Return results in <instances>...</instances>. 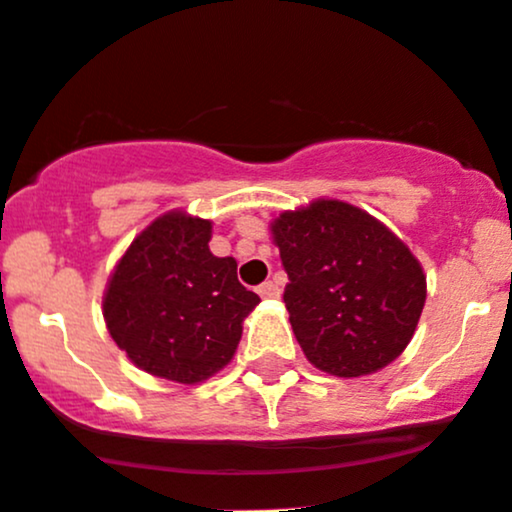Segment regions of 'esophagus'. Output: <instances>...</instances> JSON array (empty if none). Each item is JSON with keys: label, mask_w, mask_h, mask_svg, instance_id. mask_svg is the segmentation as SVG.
I'll return each mask as SVG.
<instances>
[{"label": "esophagus", "mask_w": 512, "mask_h": 512, "mask_svg": "<svg viewBox=\"0 0 512 512\" xmlns=\"http://www.w3.org/2000/svg\"><path fill=\"white\" fill-rule=\"evenodd\" d=\"M257 294L262 296V299H279V294H282V289H279L274 282H265L257 286Z\"/></svg>", "instance_id": "obj_1"}]
</instances>
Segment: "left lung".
Segmentation results:
<instances>
[{
	"instance_id": "obj_1",
	"label": "left lung",
	"mask_w": 512,
	"mask_h": 512,
	"mask_svg": "<svg viewBox=\"0 0 512 512\" xmlns=\"http://www.w3.org/2000/svg\"><path fill=\"white\" fill-rule=\"evenodd\" d=\"M289 284L284 303L303 355L323 372L364 376L411 342L425 274L406 245L369 213L320 199L272 223Z\"/></svg>"
}]
</instances>
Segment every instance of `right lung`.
Here are the masks:
<instances>
[{"label":"right lung","instance_id":"right-lung-1","mask_svg":"<svg viewBox=\"0 0 512 512\" xmlns=\"http://www.w3.org/2000/svg\"><path fill=\"white\" fill-rule=\"evenodd\" d=\"M211 223L167 213L133 240L104 296L111 338L133 364L179 384L230 362L243 318L260 303L238 282L233 257L209 250Z\"/></svg>","mask_w":512,"mask_h":512}]
</instances>
